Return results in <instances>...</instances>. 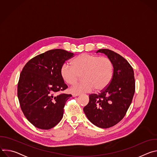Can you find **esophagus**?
Returning a JSON list of instances; mask_svg holds the SVG:
<instances>
[{"label":"esophagus","mask_w":157,"mask_h":157,"mask_svg":"<svg viewBox=\"0 0 157 157\" xmlns=\"http://www.w3.org/2000/svg\"><path fill=\"white\" fill-rule=\"evenodd\" d=\"M79 95V94H72V96H73V97H76V96H78Z\"/></svg>","instance_id":"34e87169"}]
</instances>
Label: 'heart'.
Masks as SVG:
<instances>
[{
	"label": "heart",
	"mask_w": 157,
	"mask_h": 157,
	"mask_svg": "<svg viewBox=\"0 0 157 157\" xmlns=\"http://www.w3.org/2000/svg\"><path fill=\"white\" fill-rule=\"evenodd\" d=\"M71 64L64 63L61 66L63 80L70 85L76 84L80 76L83 80L71 88L72 93H88L94 89L97 92L102 91L113 79L114 64L108 57L82 53L73 58Z\"/></svg>",
	"instance_id": "1"
}]
</instances>
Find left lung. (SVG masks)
<instances>
[{
    "label": "left lung",
    "instance_id": "obj_1",
    "mask_svg": "<svg viewBox=\"0 0 157 157\" xmlns=\"http://www.w3.org/2000/svg\"><path fill=\"white\" fill-rule=\"evenodd\" d=\"M105 53L114 64V74L109 85L98 94L89 95V103L83 110L94 125L106 128L119 123L125 116L136 90L132 67L121 55L109 49Z\"/></svg>",
    "mask_w": 157,
    "mask_h": 157
}]
</instances>
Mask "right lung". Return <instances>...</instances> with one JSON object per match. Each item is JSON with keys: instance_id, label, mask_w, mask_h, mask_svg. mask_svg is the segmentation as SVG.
Listing matches in <instances>:
<instances>
[{"instance_id": "obj_1", "label": "right lung", "mask_w": 157, "mask_h": 157, "mask_svg": "<svg viewBox=\"0 0 157 157\" xmlns=\"http://www.w3.org/2000/svg\"><path fill=\"white\" fill-rule=\"evenodd\" d=\"M74 53L54 49L29 60L20 73L17 96L21 109L35 127L48 130L61 120L66 101L71 94L60 75L61 66Z\"/></svg>"}]
</instances>
